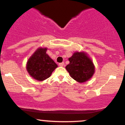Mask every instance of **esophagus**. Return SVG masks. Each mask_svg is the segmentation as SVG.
Segmentation results:
<instances>
[{"instance_id":"1","label":"esophagus","mask_w":125,"mask_h":125,"mask_svg":"<svg viewBox=\"0 0 125 125\" xmlns=\"http://www.w3.org/2000/svg\"><path fill=\"white\" fill-rule=\"evenodd\" d=\"M59 65L60 66H63V65H64V62L60 63L59 64Z\"/></svg>"}]
</instances>
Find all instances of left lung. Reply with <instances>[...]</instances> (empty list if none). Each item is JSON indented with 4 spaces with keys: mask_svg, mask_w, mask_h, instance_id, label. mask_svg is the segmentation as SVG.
Masks as SVG:
<instances>
[{
    "mask_svg": "<svg viewBox=\"0 0 125 125\" xmlns=\"http://www.w3.org/2000/svg\"><path fill=\"white\" fill-rule=\"evenodd\" d=\"M69 60L70 63L66 69L73 79L79 83H84L92 77L95 68L87 54L83 52H75Z\"/></svg>",
    "mask_w": 125,
    "mask_h": 125,
    "instance_id": "8db88e82",
    "label": "left lung"
}]
</instances>
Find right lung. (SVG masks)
I'll return each mask as SVG.
<instances>
[{
	"label": "right lung",
	"mask_w": 125,
	"mask_h": 125,
	"mask_svg": "<svg viewBox=\"0 0 125 125\" xmlns=\"http://www.w3.org/2000/svg\"><path fill=\"white\" fill-rule=\"evenodd\" d=\"M47 49H37L27 62V69L29 74L38 81L49 78L57 65L46 54Z\"/></svg>",
	"instance_id": "obj_1"
}]
</instances>
